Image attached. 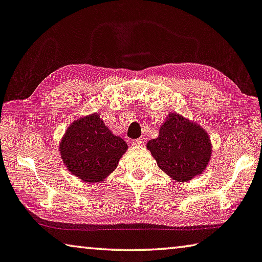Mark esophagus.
Returning a JSON list of instances; mask_svg holds the SVG:
<instances>
[{
  "instance_id": "1",
  "label": "esophagus",
  "mask_w": 262,
  "mask_h": 262,
  "mask_svg": "<svg viewBox=\"0 0 262 262\" xmlns=\"http://www.w3.org/2000/svg\"><path fill=\"white\" fill-rule=\"evenodd\" d=\"M144 141H145V139L141 137V138H139V139L132 140L131 144H132V146H140V145H144Z\"/></svg>"
}]
</instances>
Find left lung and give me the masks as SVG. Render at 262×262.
Returning <instances> with one entry per match:
<instances>
[{
	"mask_svg": "<svg viewBox=\"0 0 262 262\" xmlns=\"http://www.w3.org/2000/svg\"><path fill=\"white\" fill-rule=\"evenodd\" d=\"M146 147L159 168L177 182H188L207 168L212 144L204 128L178 113H170L159 136Z\"/></svg>",
	"mask_w": 262,
	"mask_h": 262,
	"instance_id": "left-lung-1",
	"label": "left lung"
}]
</instances>
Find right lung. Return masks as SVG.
I'll return each instance as SVG.
<instances>
[{
	"label": "right lung",
	"mask_w": 262,
	"mask_h": 262,
	"mask_svg": "<svg viewBox=\"0 0 262 262\" xmlns=\"http://www.w3.org/2000/svg\"><path fill=\"white\" fill-rule=\"evenodd\" d=\"M127 143L114 135L94 113L75 119L60 140L63 165L83 182H102L117 168Z\"/></svg>",
	"instance_id": "add662e5"
}]
</instances>
